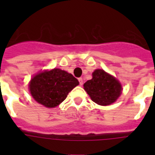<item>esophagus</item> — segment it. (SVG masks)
Segmentation results:
<instances>
[{"instance_id":"esophagus-1","label":"esophagus","mask_w":155,"mask_h":155,"mask_svg":"<svg viewBox=\"0 0 155 155\" xmlns=\"http://www.w3.org/2000/svg\"><path fill=\"white\" fill-rule=\"evenodd\" d=\"M78 80H79V82H80V85H82L83 84V78H79V79H78Z\"/></svg>"}]
</instances>
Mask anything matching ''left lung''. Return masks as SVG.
Instances as JSON below:
<instances>
[{"label":"left lung","mask_w":155,"mask_h":155,"mask_svg":"<svg viewBox=\"0 0 155 155\" xmlns=\"http://www.w3.org/2000/svg\"><path fill=\"white\" fill-rule=\"evenodd\" d=\"M84 87L92 101L100 105H109L115 102L122 90L116 78L101 69L92 73V79L87 80Z\"/></svg>","instance_id":"1"}]
</instances>
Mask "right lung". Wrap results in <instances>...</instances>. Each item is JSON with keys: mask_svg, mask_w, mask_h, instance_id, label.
Returning <instances> with one entry per match:
<instances>
[{"mask_svg": "<svg viewBox=\"0 0 155 155\" xmlns=\"http://www.w3.org/2000/svg\"><path fill=\"white\" fill-rule=\"evenodd\" d=\"M78 84L79 81L71 74L54 68L35 75L29 87L36 101L47 108H54L62 103Z\"/></svg>", "mask_w": 155, "mask_h": 155, "instance_id": "add662e5", "label": "right lung"}]
</instances>
